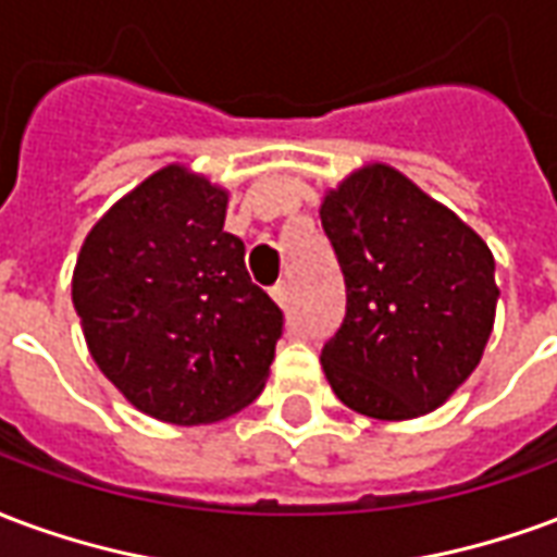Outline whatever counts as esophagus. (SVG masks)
<instances>
[{
  "mask_svg": "<svg viewBox=\"0 0 557 557\" xmlns=\"http://www.w3.org/2000/svg\"><path fill=\"white\" fill-rule=\"evenodd\" d=\"M270 296H273L275 302H278V306H287V302H290V287H287V282H278V284H273V287H270Z\"/></svg>",
  "mask_w": 557,
  "mask_h": 557,
  "instance_id": "1",
  "label": "esophagus"
}]
</instances>
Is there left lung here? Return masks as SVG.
I'll list each match as a JSON object with an SVG mask.
<instances>
[{
	"mask_svg": "<svg viewBox=\"0 0 557 557\" xmlns=\"http://www.w3.org/2000/svg\"><path fill=\"white\" fill-rule=\"evenodd\" d=\"M347 314L320 362L341 404L380 421L442 407L484 356L495 261L457 213L373 162L320 205Z\"/></svg>",
	"mask_w": 557,
	"mask_h": 557,
	"instance_id": "obj_1",
	"label": "left lung"
}]
</instances>
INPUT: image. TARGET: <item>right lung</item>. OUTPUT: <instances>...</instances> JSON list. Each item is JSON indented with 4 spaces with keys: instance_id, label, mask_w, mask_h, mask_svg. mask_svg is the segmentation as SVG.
<instances>
[{
    "instance_id": "1",
    "label": "right lung",
    "mask_w": 557,
    "mask_h": 557,
    "mask_svg": "<svg viewBox=\"0 0 557 557\" xmlns=\"http://www.w3.org/2000/svg\"><path fill=\"white\" fill-rule=\"evenodd\" d=\"M228 193L186 165L141 181L88 231L73 308L97 368L169 424H210L263 392L284 314L225 231Z\"/></svg>"
}]
</instances>
